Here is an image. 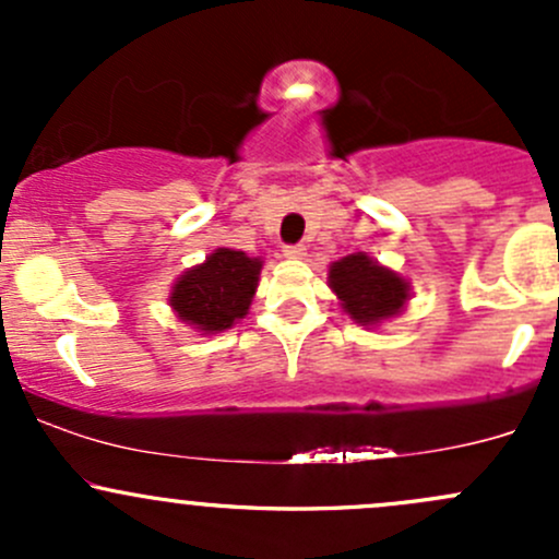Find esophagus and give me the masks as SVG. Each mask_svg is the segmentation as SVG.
Returning a JSON list of instances; mask_svg holds the SVG:
<instances>
[{
    "label": "esophagus",
    "mask_w": 559,
    "mask_h": 559,
    "mask_svg": "<svg viewBox=\"0 0 559 559\" xmlns=\"http://www.w3.org/2000/svg\"><path fill=\"white\" fill-rule=\"evenodd\" d=\"M284 257L292 259V262H300V259L308 257L306 246H284Z\"/></svg>",
    "instance_id": "esophagus-1"
}]
</instances>
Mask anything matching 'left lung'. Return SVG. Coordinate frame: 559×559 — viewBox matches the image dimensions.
<instances>
[{
  "instance_id": "8db88e82",
  "label": "left lung",
  "mask_w": 559,
  "mask_h": 559,
  "mask_svg": "<svg viewBox=\"0 0 559 559\" xmlns=\"http://www.w3.org/2000/svg\"><path fill=\"white\" fill-rule=\"evenodd\" d=\"M326 284L335 292L343 313L365 330L400 316L411 300V281L365 251L332 262Z\"/></svg>"
}]
</instances>
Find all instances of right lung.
Returning a JSON list of instances; mask_svg holds the SVG:
<instances>
[{
	"instance_id": "obj_1",
	"label": "right lung",
	"mask_w": 559,
	"mask_h": 559,
	"mask_svg": "<svg viewBox=\"0 0 559 559\" xmlns=\"http://www.w3.org/2000/svg\"><path fill=\"white\" fill-rule=\"evenodd\" d=\"M262 264V257H248L235 248H216L207 253L205 262L175 278L167 302L173 313L200 335L233 330L251 308Z\"/></svg>"
}]
</instances>
